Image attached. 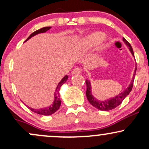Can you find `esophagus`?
Segmentation results:
<instances>
[{
    "instance_id": "1",
    "label": "esophagus",
    "mask_w": 149,
    "mask_h": 149,
    "mask_svg": "<svg viewBox=\"0 0 149 149\" xmlns=\"http://www.w3.org/2000/svg\"><path fill=\"white\" fill-rule=\"evenodd\" d=\"M80 72H81V69H80V68L77 67V68H75V69H73L71 73H72L73 75H76V74H78V73H80Z\"/></svg>"
}]
</instances>
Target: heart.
Masks as SVG:
<instances>
[{"instance_id":"heart-1","label":"heart","mask_w":149,"mask_h":149,"mask_svg":"<svg viewBox=\"0 0 149 149\" xmlns=\"http://www.w3.org/2000/svg\"><path fill=\"white\" fill-rule=\"evenodd\" d=\"M106 36L103 33L95 32L88 36L82 40L81 45L85 49L94 48L99 46L105 40Z\"/></svg>"}]
</instances>
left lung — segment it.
<instances>
[{"instance_id":"obj_1","label":"left lung","mask_w":149,"mask_h":149,"mask_svg":"<svg viewBox=\"0 0 149 149\" xmlns=\"http://www.w3.org/2000/svg\"><path fill=\"white\" fill-rule=\"evenodd\" d=\"M123 40L125 43L128 46V47H129L132 54L134 57L132 47V46L130 44V42H127V40H125V38H124ZM136 69H135L132 80L131 83L130 84L129 87H128V88L126 89L123 92H121L119 95L113 97V98H111V100L102 101H102H98L92 96L91 93V85H90V82L89 81V80H86V81H85V83H86V85H87L86 96H87V98H88V100L89 101V102H90V103L94 107L97 108V109H100L101 111H110V110H112V109H115V108H116L117 107H118L120 104L122 103V102L123 101L124 99L128 95H129L130 92H131L132 89L133 82H134V76H135V73H136Z\"/></svg>"}]
</instances>
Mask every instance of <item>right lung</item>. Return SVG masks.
<instances>
[{
	"mask_svg": "<svg viewBox=\"0 0 149 149\" xmlns=\"http://www.w3.org/2000/svg\"><path fill=\"white\" fill-rule=\"evenodd\" d=\"M51 26H47V27H43V28L40 29L36 31H34L33 33H32L28 37V38L25 40H28L29 39L31 38V37L34 36L36 34L40 33H45V32L48 31L49 29H50ZM68 79V76H65L64 78H62V80H61L60 82L58 84L57 88H56V92L54 93V101L53 102L52 105H51L50 107H47V108H45V109H31V108L29 107V109H30L31 111H33L34 113H36L38 114H41V115H44V116H49L52 115V114L55 113L58 109H59L61 106V100H60V97H59V89H60L61 86L64 83H66V81Z\"/></svg>",
	"mask_w": 149,
	"mask_h": 149,
	"instance_id": "add662e5",
	"label": "right lung"
}]
</instances>
